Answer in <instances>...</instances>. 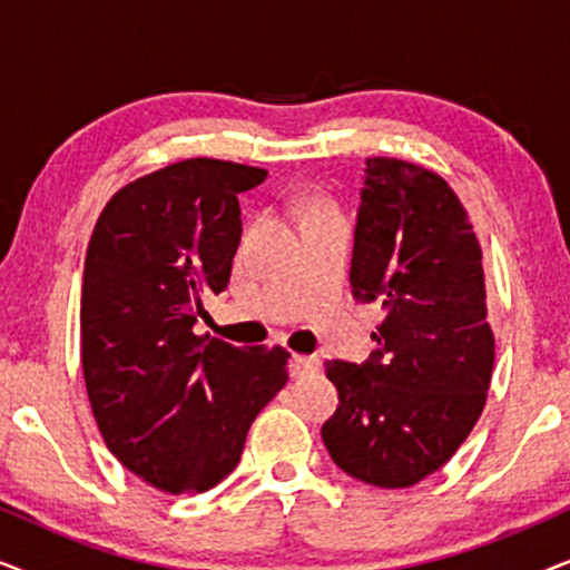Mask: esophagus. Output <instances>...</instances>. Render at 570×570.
I'll use <instances>...</instances> for the list:
<instances>
[{"instance_id": "34e87169", "label": "esophagus", "mask_w": 570, "mask_h": 570, "mask_svg": "<svg viewBox=\"0 0 570 570\" xmlns=\"http://www.w3.org/2000/svg\"><path fill=\"white\" fill-rule=\"evenodd\" d=\"M287 368H291V376H295V379L308 376V373L318 371V357H314V355H293L291 361H287Z\"/></svg>"}]
</instances>
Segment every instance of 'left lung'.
I'll return each instance as SVG.
<instances>
[{
	"label": "left lung",
	"instance_id": "1",
	"mask_svg": "<svg viewBox=\"0 0 570 570\" xmlns=\"http://www.w3.org/2000/svg\"><path fill=\"white\" fill-rule=\"evenodd\" d=\"M472 225L439 174L368 158L350 285L381 303L363 363L332 361L340 404L322 425L332 462L376 488H410L454 456L478 423L495 361Z\"/></svg>",
	"mask_w": 570,
	"mask_h": 570
}]
</instances>
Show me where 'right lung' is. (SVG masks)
Here are the masks:
<instances>
[{
    "label": "right lung",
    "mask_w": 570,
    "mask_h": 570,
    "mask_svg": "<svg viewBox=\"0 0 570 570\" xmlns=\"http://www.w3.org/2000/svg\"><path fill=\"white\" fill-rule=\"evenodd\" d=\"M267 170L194 158L124 186L100 213L82 277V371L111 454L147 485L202 493L236 470L246 433L287 381L283 347L194 334L225 291L238 194Z\"/></svg>",
    "instance_id": "1"
}]
</instances>
